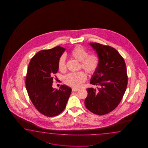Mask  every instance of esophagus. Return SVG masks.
I'll return each mask as SVG.
<instances>
[{"mask_svg":"<svg viewBox=\"0 0 148 148\" xmlns=\"http://www.w3.org/2000/svg\"><path fill=\"white\" fill-rule=\"evenodd\" d=\"M79 90V89H78V88H73L72 89V91H73V92H75V91H78Z\"/></svg>","mask_w":148,"mask_h":148,"instance_id":"esophagus-1","label":"esophagus"}]
</instances>
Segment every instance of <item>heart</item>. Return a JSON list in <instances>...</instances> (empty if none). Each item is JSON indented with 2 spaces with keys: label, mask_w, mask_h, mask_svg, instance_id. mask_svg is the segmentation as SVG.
<instances>
[{
  "label": "heart",
  "mask_w": 148,
  "mask_h": 148,
  "mask_svg": "<svg viewBox=\"0 0 148 148\" xmlns=\"http://www.w3.org/2000/svg\"><path fill=\"white\" fill-rule=\"evenodd\" d=\"M69 56L80 62V68L84 70L88 75L94 74L98 69L99 61L97 56L95 54H89L88 50L82 45H78L73 48L70 51ZM58 69L62 72L66 70V61L63 56L60 57L58 61ZM86 79L85 73L80 71L66 75L64 77V82L66 85L77 88L85 82Z\"/></svg>",
  "instance_id": "1"
}]
</instances>
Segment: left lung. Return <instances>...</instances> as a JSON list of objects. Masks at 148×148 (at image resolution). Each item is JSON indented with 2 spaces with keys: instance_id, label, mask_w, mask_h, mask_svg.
Here are the masks:
<instances>
[{
  "instance_id": "obj_1",
  "label": "left lung",
  "mask_w": 148,
  "mask_h": 148,
  "mask_svg": "<svg viewBox=\"0 0 148 148\" xmlns=\"http://www.w3.org/2000/svg\"><path fill=\"white\" fill-rule=\"evenodd\" d=\"M89 44L96 51L99 66L90 84L97 90L87 89L86 107L92 113L103 115L113 110L120 104L127 85V75L123 57L113 47L98 43Z\"/></svg>"
}]
</instances>
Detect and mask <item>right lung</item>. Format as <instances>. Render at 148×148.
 Returning a JSON list of instances; mask_svg holds the SVG:
<instances>
[{"instance_id":"right-lung-1","label":"right lung","mask_w":148,"mask_h":148,"mask_svg":"<svg viewBox=\"0 0 148 148\" xmlns=\"http://www.w3.org/2000/svg\"><path fill=\"white\" fill-rule=\"evenodd\" d=\"M65 50L56 47L40 51L28 64L25 80L26 90L35 107L46 116L61 113L71 92V88L66 85H61L59 90L52 87L54 75L59 69L58 61Z\"/></svg>"}]
</instances>
